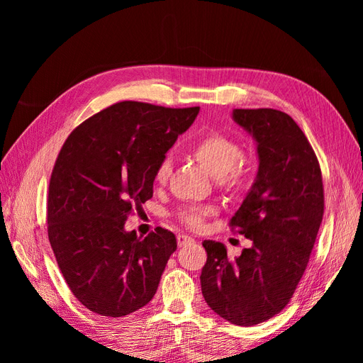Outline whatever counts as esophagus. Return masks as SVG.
I'll list each match as a JSON object with an SVG mask.
<instances>
[{"mask_svg":"<svg viewBox=\"0 0 363 363\" xmlns=\"http://www.w3.org/2000/svg\"><path fill=\"white\" fill-rule=\"evenodd\" d=\"M177 242H179V247H186V245H192L195 242V239L188 235H179Z\"/></svg>","mask_w":363,"mask_h":363,"instance_id":"34e87169","label":"esophagus"}]
</instances>
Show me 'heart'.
<instances>
[{
	"label": "heart",
	"mask_w": 363,
	"mask_h": 363,
	"mask_svg": "<svg viewBox=\"0 0 363 363\" xmlns=\"http://www.w3.org/2000/svg\"><path fill=\"white\" fill-rule=\"evenodd\" d=\"M189 151L195 157V160L199 162L213 179L224 184H235L245 174L242 162H239L240 147L238 145V142L223 133H218V131H208V133L200 136L191 145ZM169 171V160H162L156 168L155 180L157 183H164L168 179ZM208 212H211L208 207L189 206L182 208L179 216L183 224L192 228H199L201 227Z\"/></svg>",
	"instance_id": "1"
}]
</instances>
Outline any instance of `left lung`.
I'll return each mask as SVG.
<instances>
[{
	"label": "left lung",
	"instance_id": "left-lung-1",
	"mask_svg": "<svg viewBox=\"0 0 363 363\" xmlns=\"http://www.w3.org/2000/svg\"><path fill=\"white\" fill-rule=\"evenodd\" d=\"M232 118L256 142L255 183L232 219L251 240L235 259L204 240L201 291L211 309L248 327L289 303L309 262L324 213L320 163L295 121L274 108H235Z\"/></svg>",
	"mask_w": 363,
	"mask_h": 363
}]
</instances>
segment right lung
I'll return each instance as SVG.
<instances>
[{
    "mask_svg": "<svg viewBox=\"0 0 363 363\" xmlns=\"http://www.w3.org/2000/svg\"><path fill=\"white\" fill-rule=\"evenodd\" d=\"M200 107L123 101L86 119L65 142L48 192V238L69 289L87 309L124 316L155 296L175 235L127 232L133 206L152 196L157 164Z\"/></svg>",
    "mask_w": 363,
    "mask_h": 363,
    "instance_id": "right-lung-1",
    "label": "right lung"
}]
</instances>
